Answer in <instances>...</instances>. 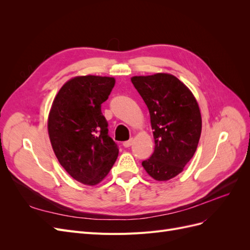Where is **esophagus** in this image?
<instances>
[{
	"label": "esophagus",
	"mask_w": 250,
	"mask_h": 250,
	"mask_svg": "<svg viewBox=\"0 0 250 250\" xmlns=\"http://www.w3.org/2000/svg\"><path fill=\"white\" fill-rule=\"evenodd\" d=\"M132 143H133V140L130 139V140H128V141L124 142V143H123V146H124L125 148H128V147H130V146L132 145Z\"/></svg>",
	"instance_id": "obj_1"
}]
</instances>
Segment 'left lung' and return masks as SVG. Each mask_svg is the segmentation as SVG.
Returning <instances> with one entry per match:
<instances>
[{"label":"left lung","mask_w":250,"mask_h":250,"mask_svg":"<svg viewBox=\"0 0 250 250\" xmlns=\"http://www.w3.org/2000/svg\"><path fill=\"white\" fill-rule=\"evenodd\" d=\"M146 103L155 142L154 152L142 163L156 180H169L193 157L201 134L197 101L183 82L170 74L131 78Z\"/></svg>","instance_id":"left-lung-1"}]
</instances>
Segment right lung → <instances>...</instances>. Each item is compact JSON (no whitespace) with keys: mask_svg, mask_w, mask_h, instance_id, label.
I'll use <instances>...</instances> for the list:
<instances>
[{"mask_svg":"<svg viewBox=\"0 0 250 250\" xmlns=\"http://www.w3.org/2000/svg\"><path fill=\"white\" fill-rule=\"evenodd\" d=\"M115 82L92 75L75 77L60 88L52 104L48 130L53 150L64 170L84 185L99 184L119 154L101 111Z\"/></svg>","mask_w":250,"mask_h":250,"instance_id":"right-lung-1","label":"right lung"}]
</instances>
